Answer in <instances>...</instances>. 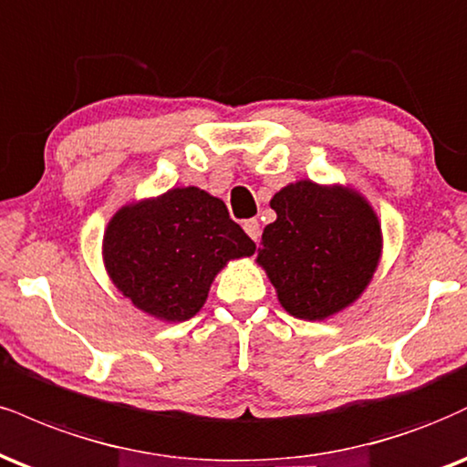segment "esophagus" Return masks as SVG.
Returning a JSON list of instances; mask_svg holds the SVG:
<instances>
[{
	"label": "esophagus",
	"mask_w": 467,
	"mask_h": 467,
	"mask_svg": "<svg viewBox=\"0 0 467 467\" xmlns=\"http://www.w3.org/2000/svg\"><path fill=\"white\" fill-rule=\"evenodd\" d=\"M244 230L248 233V237L254 241V244H258V239H261V223H258L256 219H245Z\"/></svg>",
	"instance_id": "obj_1"
}]
</instances>
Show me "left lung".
<instances>
[{
	"label": "left lung",
	"instance_id": "1",
	"mask_svg": "<svg viewBox=\"0 0 467 467\" xmlns=\"http://www.w3.org/2000/svg\"><path fill=\"white\" fill-rule=\"evenodd\" d=\"M276 222L263 230L256 263L289 316L326 319L368 289L383 233L368 200L341 184L297 180L274 195Z\"/></svg>",
	"mask_w": 467,
	"mask_h": 467
}]
</instances>
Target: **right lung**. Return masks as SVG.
I'll list each match as a JSON object with an SVG mask.
<instances>
[{
  "instance_id": "add662e5",
  "label": "right lung",
  "mask_w": 467,
  "mask_h": 467,
  "mask_svg": "<svg viewBox=\"0 0 467 467\" xmlns=\"http://www.w3.org/2000/svg\"><path fill=\"white\" fill-rule=\"evenodd\" d=\"M254 250L226 204L198 187H176L121 206L102 241L112 285L161 322L193 317L226 263Z\"/></svg>"
}]
</instances>
